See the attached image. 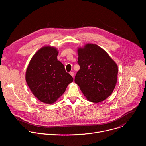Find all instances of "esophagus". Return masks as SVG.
<instances>
[{
	"label": "esophagus",
	"mask_w": 146,
	"mask_h": 146,
	"mask_svg": "<svg viewBox=\"0 0 146 146\" xmlns=\"http://www.w3.org/2000/svg\"><path fill=\"white\" fill-rule=\"evenodd\" d=\"M70 74L72 77H74V72H70Z\"/></svg>",
	"instance_id": "1"
}]
</instances>
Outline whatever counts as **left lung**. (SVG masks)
Masks as SVG:
<instances>
[{
	"label": "left lung",
	"mask_w": 146,
	"mask_h": 146,
	"mask_svg": "<svg viewBox=\"0 0 146 146\" xmlns=\"http://www.w3.org/2000/svg\"><path fill=\"white\" fill-rule=\"evenodd\" d=\"M80 69L74 81L87 100L99 103L114 91L117 81L118 66L108 54L96 44H88L78 49Z\"/></svg>",
	"instance_id": "left-lung-1"
}]
</instances>
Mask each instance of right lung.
Returning <instances> with one entry per match:
<instances>
[{
    "label": "right lung",
    "mask_w": 146,
    "mask_h": 146,
    "mask_svg": "<svg viewBox=\"0 0 146 146\" xmlns=\"http://www.w3.org/2000/svg\"><path fill=\"white\" fill-rule=\"evenodd\" d=\"M58 54L54 47H42L33 56L26 72V81L32 94L47 104L55 102L73 81L58 60Z\"/></svg>",
    "instance_id": "right-lung-1"
}]
</instances>
